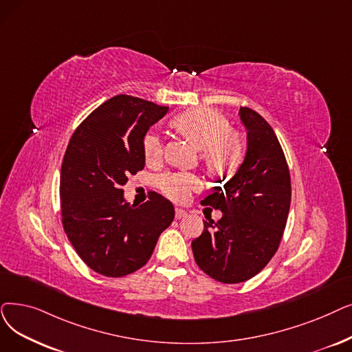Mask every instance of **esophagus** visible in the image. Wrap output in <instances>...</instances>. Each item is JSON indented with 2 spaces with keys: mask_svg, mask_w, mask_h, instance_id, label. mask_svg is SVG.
Returning <instances> with one entry per match:
<instances>
[{
  "mask_svg": "<svg viewBox=\"0 0 352 352\" xmlns=\"http://www.w3.org/2000/svg\"><path fill=\"white\" fill-rule=\"evenodd\" d=\"M187 216V211L186 210H182V208H179V207H177L175 208V219H184Z\"/></svg>",
  "mask_w": 352,
  "mask_h": 352,
  "instance_id": "esophagus-1",
  "label": "esophagus"
}]
</instances>
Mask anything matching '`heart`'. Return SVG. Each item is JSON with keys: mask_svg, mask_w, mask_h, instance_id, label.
<instances>
[{"mask_svg": "<svg viewBox=\"0 0 352 352\" xmlns=\"http://www.w3.org/2000/svg\"><path fill=\"white\" fill-rule=\"evenodd\" d=\"M174 125L201 149V157L210 170L227 171L239 164L241 144L236 135L230 133V125L220 113L203 109L186 112L174 120ZM144 154L149 164L161 161L164 144L158 133H146ZM158 186L168 198L182 203L188 200L191 192L203 187V181L197 174L178 171L160 177Z\"/></svg>", "mask_w": 352, "mask_h": 352, "instance_id": "1", "label": "heart"}]
</instances>
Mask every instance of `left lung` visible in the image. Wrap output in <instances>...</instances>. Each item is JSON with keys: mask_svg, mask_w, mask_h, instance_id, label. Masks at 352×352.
<instances>
[{"mask_svg": "<svg viewBox=\"0 0 352 352\" xmlns=\"http://www.w3.org/2000/svg\"><path fill=\"white\" fill-rule=\"evenodd\" d=\"M239 116L248 132L246 154L224 187L201 201L223 216L192 240L194 258L204 273L223 283L249 280L276 253L290 207V175L276 133L250 108ZM224 179V178H223Z\"/></svg>", "mask_w": 352, "mask_h": 352, "instance_id": "obj_1", "label": "left lung"}]
</instances>
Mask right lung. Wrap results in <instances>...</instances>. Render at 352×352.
I'll return each mask as SVG.
<instances>
[{
    "label": "right lung",
    "instance_id": "add662e5",
    "mask_svg": "<svg viewBox=\"0 0 352 352\" xmlns=\"http://www.w3.org/2000/svg\"><path fill=\"white\" fill-rule=\"evenodd\" d=\"M166 112V106L118 95L91 112L67 145L60 173L63 227L82 261L103 276L141 269L174 220V206L161 194L136 206L122 190L145 166V135Z\"/></svg>",
    "mask_w": 352,
    "mask_h": 352
}]
</instances>
